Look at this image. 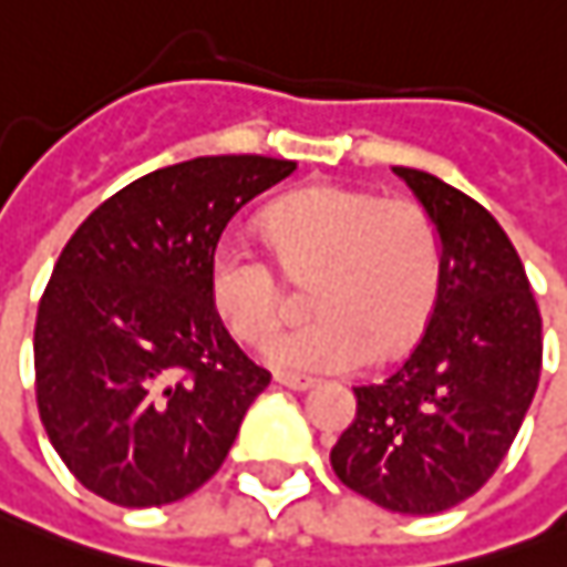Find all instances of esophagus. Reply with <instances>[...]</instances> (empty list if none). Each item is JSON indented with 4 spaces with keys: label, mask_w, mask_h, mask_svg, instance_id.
<instances>
[{
    "label": "esophagus",
    "mask_w": 567,
    "mask_h": 567,
    "mask_svg": "<svg viewBox=\"0 0 567 567\" xmlns=\"http://www.w3.org/2000/svg\"><path fill=\"white\" fill-rule=\"evenodd\" d=\"M274 381H277V384H284V388H293V391H306V388H312V379H309V375H293V372H277Z\"/></svg>",
    "instance_id": "34e87169"
}]
</instances>
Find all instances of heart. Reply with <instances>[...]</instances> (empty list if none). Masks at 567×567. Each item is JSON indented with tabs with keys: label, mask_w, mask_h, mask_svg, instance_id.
I'll return each instance as SVG.
<instances>
[{
	"label": "heart",
	"mask_w": 567,
	"mask_h": 567,
	"mask_svg": "<svg viewBox=\"0 0 567 567\" xmlns=\"http://www.w3.org/2000/svg\"><path fill=\"white\" fill-rule=\"evenodd\" d=\"M274 265L306 287L316 318L287 328L268 360L296 372H340L391 360L423 334L432 316L442 246L429 210L410 198L379 202L369 192L312 186L261 217ZM210 299L229 334L261 343L287 312V290L258 251L224 243L210 258Z\"/></svg>",
	"instance_id": "obj_1"
}]
</instances>
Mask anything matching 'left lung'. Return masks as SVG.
<instances>
[{
    "label": "left lung",
    "mask_w": 567,
    "mask_h": 567,
    "mask_svg": "<svg viewBox=\"0 0 567 567\" xmlns=\"http://www.w3.org/2000/svg\"><path fill=\"white\" fill-rule=\"evenodd\" d=\"M442 236V277L423 338L375 384L331 447L347 489L401 514H439L505 461L543 369V318L520 255L480 202L394 166Z\"/></svg>",
    "instance_id": "obj_1"
}]
</instances>
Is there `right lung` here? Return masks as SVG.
<instances>
[{
    "label": "right lung",
    "instance_id": "1",
    "mask_svg": "<svg viewBox=\"0 0 567 567\" xmlns=\"http://www.w3.org/2000/svg\"><path fill=\"white\" fill-rule=\"evenodd\" d=\"M293 161L224 154L154 169L72 233L37 306V410L100 498L154 508L220 470L271 372L229 338L210 258L239 207Z\"/></svg>",
    "mask_w": 567,
    "mask_h": 567
}]
</instances>
